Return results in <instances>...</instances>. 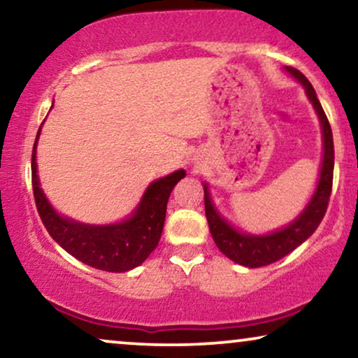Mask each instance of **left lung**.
I'll return each mask as SVG.
<instances>
[{
  "instance_id": "obj_1",
  "label": "left lung",
  "mask_w": 358,
  "mask_h": 358,
  "mask_svg": "<svg viewBox=\"0 0 358 358\" xmlns=\"http://www.w3.org/2000/svg\"><path fill=\"white\" fill-rule=\"evenodd\" d=\"M287 71L305 86L308 99L313 102L316 114L320 115L322 127V140H324L321 178L308 207L303 210V213L295 222L288 224L287 228L280 229V231L266 234V236H252V234H243L236 231V229L229 227L220 217L213 207L212 199H210L207 185H203L205 215H207L210 233H212L215 244H217L220 251L228 259L246 267H262L280 261L282 257H285L293 249L300 246L303 241H306L316 231V228L320 227L321 220L324 218L327 203H329L331 197L332 174H334V141H332L329 120H327L324 110H322L320 99L316 97L315 87L306 80V76L301 71H298L296 68L292 66H288Z\"/></svg>"
}]
</instances>
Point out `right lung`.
<instances>
[{
	"label": "right lung",
	"mask_w": 358,
	"mask_h": 358,
	"mask_svg": "<svg viewBox=\"0 0 358 358\" xmlns=\"http://www.w3.org/2000/svg\"><path fill=\"white\" fill-rule=\"evenodd\" d=\"M32 150V189L43 227L60 246L78 261L106 272H127L145 262L158 246L163 233L166 207L174 185L185 176L184 169L155 180L146 189L138 208L125 222L107 227L76 223L58 215L43 195L37 178L36 146Z\"/></svg>",
	"instance_id": "1"
}]
</instances>
